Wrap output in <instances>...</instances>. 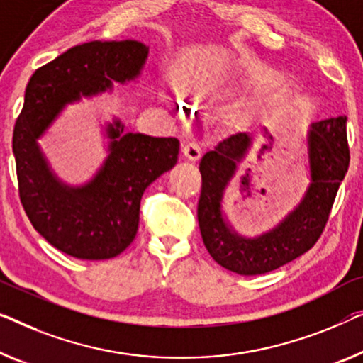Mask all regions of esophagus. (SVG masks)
Listing matches in <instances>:
<instances>
[{"mask_svg":"<svg viewBox=\"0 0 363 363\" xmlns=\"http://www.w3.org/2000/svg\"><path fill=\"white\" fill-rule=\"evenodd\" d=\"M203 154V147L198 140H190L185 147H183V155L185 159H188L190 162H196L199 157Z\"/></svg>","mask_w":363,"mask_h":363,"instance_id":"1","label":"esophagus"}]
</instances>
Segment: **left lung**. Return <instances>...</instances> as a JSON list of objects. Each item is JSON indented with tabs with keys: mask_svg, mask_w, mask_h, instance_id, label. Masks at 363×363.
Wrapping results in <instances>:
<instances>
[{
	"mask_svg": "<svg viewBox=\"0 0 363 363\" xmlns=\"http://www.w3.org/2000/svg\"><path fill=\"white\" fill-rule=\"evenodd\" d=\"M345 124V116L311 124L306 133V191L280 223L252 238L239 234L223 209L225 188L250 147V135L230 134L203 155L198 224L204 247L220 267L239 275H262L295 260L316 244L349 169Z\"/></svg>",
	"mask_w": 363,
	"mask_h": 363,
	"instance_id": "1",
	"label": "left lung"
}]
</instances>
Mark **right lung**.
I'll list each match as a JSON object with an SVG mask.
<instances>
[{
	"label": "right lung",
	"mask_w": 363,
	"mask_h": 363,
	"mask_svg": "<svg viewBox=\"0 0 363 363\" xmlns=\"http://www.w3.org/2000/svg\"><path fill=\"white\" fill-rule=\"evenodd\" d=\"M147 57L149 47L139 40L86 42L38 68L26 86L13 133L21 203L42 238L75 259L106 260L128 249L138 234L140 198L175 167L180 143L124 133L114 118L104 125L101 167L83 185H68L52 170L39 139L68 104L138 80Z\"/></svg>",
	"instance_id": "add662e5"
}]
</instances>
